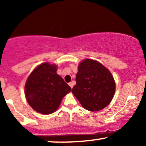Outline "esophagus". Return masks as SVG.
<instances>
[{
	"mask_svg": "<svg viewBox=\"0 0 146 146\" xmlns=\"http://www.w3.org/2000/svg\"><path fill=\"white\" fill-rule=\"evenodd\" d=\"M68 85H69L70 87H71V88L73 87V82H69V83H68Z\"/></svg>",
	"mask_w": 146,
	"mask_h": 146,
	"instance_id": "esophagus-1",
	"label": "esophagus"
}]
</instances>
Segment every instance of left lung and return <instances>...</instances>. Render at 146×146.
Listing matches in <instances>:
<instances>
[{
    "label": "left lung",
    "mask_w": 146,
    "mask_h": 146,
    "mask_svg": "<svg viewBox=\"0 0 146 146\" xmlns=\"http://www.w3.org/2000/svg\"><path fill=\"white\" fill-rule=\"evenodd\" d=\"M76 84L72 93L85 109L100 110L110 104L115 91V83L110 72L102 64L86 59L80 64Z\"/></svg>",
    "instance_id": "obj_1"
}]
</instances>
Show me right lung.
Listing matches in <instances>:
<instances>
[{
  "label": "right lung",
  "instance_id": "1",
  "mask_svg": "<svg viewBox=\"0 0 146 146\" xmlns=\"http://www.w3.org/2000/svg\"><path fill=\"white\" fill-rule=\"evenodd\" d=\"M56 66L43 63L33 70L25 84V96L33 110L51 114L58 109L71 88L56 73Z\"/></svg>",
  "mask_w": 146,
  "mask_h": 146
}]
</instances>
